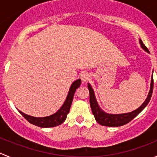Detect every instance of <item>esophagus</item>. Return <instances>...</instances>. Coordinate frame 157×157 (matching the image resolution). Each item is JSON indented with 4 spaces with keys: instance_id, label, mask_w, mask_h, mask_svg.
Segmentation results:
<instances>
[{
    "instance_id": "1",
    "label": "esophagus",
    "mask_w": 157,
    "mask_h": 157,
    "mask_svg": "<svg viewBox=\"0 0 157 157\" xmlns=\"http://www.w3.org/2000/svg\"><path fill=\"white\" fill-rule=\"evenodd\" d=\"M80 79H81V80L83 83H86V82H87L88 80H90V76L89 75V74H87V73L83 72L80 74Z\"/></svg>"
}]
</instances>
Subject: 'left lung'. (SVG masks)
I'll list each match as a JSON object with an SVG mask.
<instances>
[{"instance_id":"1","label":"left lung","mask_w":157,"mask_h":157,"mask_svg":"<svg viewBox=\"0 0 157 157\" xmlns=\"http://www.w3.org/2000/svg\"><path fill=\"white\" fill-rule=\"evenodd\" d=\"M140 44V46L144 50L146 51L147 52L149 53L148 49L144 45L143 42L141 39L139 40ZM88 89L89 92H90V107H91L92 112H93V115L95 117L96 121L99 123V124L102 126H108V127H118V126H122L124 124H126L127 123L131 121L133 118H135L145 107L147 106V104L149 103L150 100V98L152 96V93H153V74L151 77V83H150V91H149L148 95H147V99L144 102V103L139 107L138 109H135V110L132 111L131 112H128V113H123V114H109L104 112L102 109H101L99 107V104H98L97 101H96V96H95L94 91L93 89L92 88L91 85L88 83Z\"/></svg>"}]
</instances>
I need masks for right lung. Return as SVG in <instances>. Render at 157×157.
<instances>
[{
  "label": "right lung",
  "instance_id": "right-lung-1",
  "mask_svg": "<svg viewBox=\"0 0 157 157\" xmlns=\"http://www.w3.org/2000/svg\"><path fill=\"white\" fill-rule=\"evenodd\" d=\"M81 84V80L78 79V80H75L74 83L71 84V87L69 89L68 94H67V98H66L65 101H64V104L53 115H49L46 117H33L30 116L29 115L23 113L21 111L18 110L19 112L31 124H34V125L38 126L40 128H52L55 127V126L60 125L62 124L64 121H65L67 115L68 114L70 109H71V103H72L73 98H74V95L75 93L76 90L80 86Z\"/></svg>",
  "mask_w": 157,
  "mask_h": 157
}]
</instances>
